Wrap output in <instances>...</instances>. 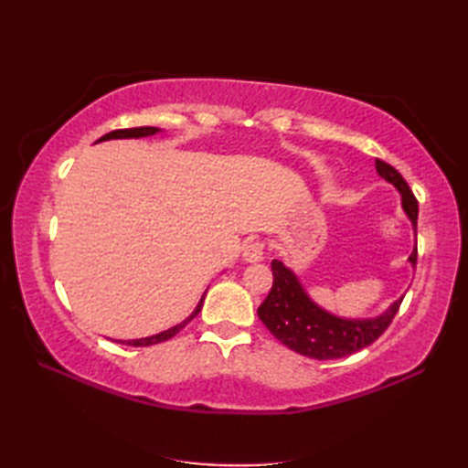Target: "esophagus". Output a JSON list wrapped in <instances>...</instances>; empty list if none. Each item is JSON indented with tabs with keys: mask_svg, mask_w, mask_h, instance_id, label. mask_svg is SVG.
Here are the masks:
<instances>
[{
	"mask_svg": "<svg viewBox=\"0 0 468 468\" xmlns=\"http://www.w3.org/2000/svg\"><path fill=\"white\" fill-rule=\"evenodd\" d=\"M263 257H265V251H263L261 241H250L243 245V261L260 263V261H263Z\"/></svg>",
	"mask_w": 468,
	"mask_h": 468,
	"instance_id": "34e87169",
	"label": "esophagus"
}]
</instances>
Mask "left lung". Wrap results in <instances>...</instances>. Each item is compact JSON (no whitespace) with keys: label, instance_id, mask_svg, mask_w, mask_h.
<instances>
[{"label":"left lung","instance_id":"obj_1","mask_svg":"<svg viewBox=\"0 0 468 468\" xmlns=\"http://www.w3.org/2000/svg\"><path fill=\"white\" fill-rule=\"evenodd\" d=\"M376 171L384 181L392 183L402 198V211L410 218L414 235L419 221V201L406 185L402 175L394 166L376 158ZM410 265H416V245L409 257ZM273 285L270 295L257 310L260 320L265 324L277 340L290 350L315 357V360H334V357L350 356L362 347L370 346L394 320L396 312L404 300H396L388 310L374 317H344L324 310L305 292L300 277L283 261H271Z\"/></svg>","mask_w":468,"mask_h":468}]
</instances>
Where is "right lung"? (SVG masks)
I'll use <instances>...</instances> for the list:
<instances>
[{"mask_svg":"<svg viewBox=\"0 0 468 468\" xmlns=\"http://www.w3.org/2000/svg\"><path fill=\"white\" fill-rule=\"evenodd\" d=\"M156 133H161V128H156V126H138V128H122V131H112V133H108V134H104V136H101L98 138L96 143H104V141H112V138H144V136H153V134H156ZM207 293V292H205ZM205 293H203V297L201 300H198V303H197V307L193 310V314L186 317V320H183L181 324H176V325H173V327H168V330H165V332H161V334H154V335H148V337H138V340H118V344H124V346H134V347H138V346H153V344H161V342H166V340H171L173 335H176L178 332L183 330V327L193 320V317L201 312V307H203V302H205Z\"/></svg>","mask_w":468,"mask_h":468,"instance_id":"add662e5","label":"right lung"}]
</instances>
